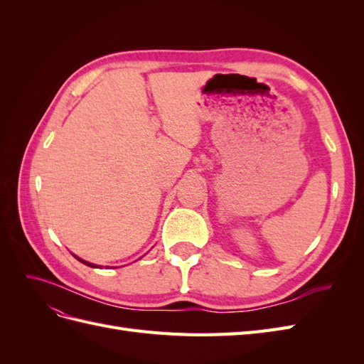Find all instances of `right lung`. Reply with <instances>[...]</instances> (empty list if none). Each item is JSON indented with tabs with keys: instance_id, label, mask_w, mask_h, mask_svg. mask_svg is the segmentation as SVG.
<instances>
[{
	"instance_id": "obj_1",
	"label": "right lung",
	"mask_w": 364,
	"mask_h": 364,
	"mask_svg": "<svg viewBox=\"0 0 364 364\" xmlns=\"http://www.w3.org/2000/svg\"><path fill=\"white\" fill-rule=\"evenodd\" d=\"M74 258H75V259H79L80 262L86 264V266H90V267H98V266H97V264H92V262H87V261H85V259H82V258H79V257H75V255H74Z\"/></svg>"
}]
</instances>
